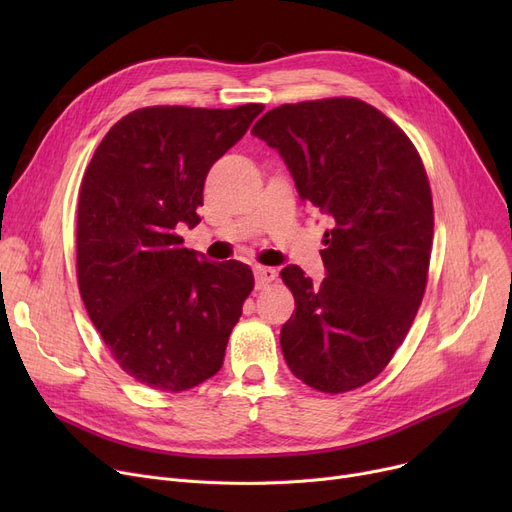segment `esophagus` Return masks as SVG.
<instances>
[{"label": "esophagus", "mask_w": 512, "mask_h": 512, "mask_svg": "<svg viewBox=\"0 0 512 512\" xmlns=\"http://www.w3.org/2000/svg\"><path fill=\"white\" fill-rule=\"evenodd\" d=\"M253 274H255V286H257L259 290H261V288H265L267 284L276 280V270H274V267H263V265H257L255 270H253Z\"/></svg>", "instance_id": "obj_1"}]
</instances>
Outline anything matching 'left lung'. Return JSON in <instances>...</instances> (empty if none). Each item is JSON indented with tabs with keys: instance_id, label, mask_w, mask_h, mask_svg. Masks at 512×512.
Masks as SVG:
<instances>
[{
	"instance_id": "8db88e82",
	"label": "left lung",
	"mask_w": 512,
	"mask_h": 512,
	"mask_svg": "<svg viewBox=\"0 0 512 512\" xmlns=\"http://www.w3.org/2000/svg\"><path fill=\"white\" fill-rule=\"evenodd\" d=\"M251 132L330 220L321 284L299 265L282 270L297 305L280 332L284 359L319 392L359 388L390 363L425 292L434 205L423 161L390 118L353 97L280 105Z\"/></svg>"
}]
</instances>
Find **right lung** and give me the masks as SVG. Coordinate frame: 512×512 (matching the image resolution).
I'll list each match as a JSON object with an SVG mask.
<instances>
[{
    "label": "right lung",
    "mask_w": 512,
    "mask_h": 512,
    "mask_svg": "<svg viewBox=\"0 0 512 512\" xmlns=\"http://www.w3.org/2000/svg\"><path fill=\"white\" fill-rule=\"evenodd\" d=\"M261 112L143 107L110 128L83 176L80 297L118 365L153 390L182 392L218 373L253 290L249 265L207 261L176 230L201 222L209 168Z\"/></svg>",
    "instance_id": "add662e5"
}]
</instances>
